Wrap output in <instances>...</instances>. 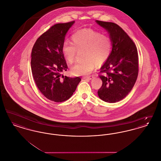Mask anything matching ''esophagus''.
<instances>
[{"label":"esophagus","instance_id":"34e87169","mask_svg":"<svg viewBox=\"0 0 161 161\" xmlns=\"http://www.w3.org/2000/svg\"><path fill=\"white\" fill-rule=\"evenodd\" d=\"M92 78H93V77H92V76L83 77V79H85V80H92Z\"/></svg>","mask_w":161,"mask_h":161}]
</instances>
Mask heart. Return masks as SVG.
Instances as JSON below:
<instances>
[{"label":"heart","mask_w":161,"mask_h":161,"mask_svg":"<svg viewBox=\"0 0 161 161\" xmlns=\"http://www.w3.org/2000/svg\"><path fill=\"white\" fill-rule=\"evenodd\" d=\"M73 44L65 42L61 47L66 60L72 64L76 57L77 51L83 50L84 61L74 65L71 72L75 75H89L95 66H100L108 59L112 52V42L106 35L98 31L87 29L78 31L71 37Z\"/></svg>","instance_id":"obj_1"}]
</instances>
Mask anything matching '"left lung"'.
Here are the masks:
<instances>
[{
    "instance_id": "left-lung-1",
    "label": "left lung",
    "mask_w": 161,
    "mask_h": 161,
    "mask_svg": "<svg viewBox=\"0 0 161 161\" xmlns=\"http://www.w3.org/2000/svg\"><path fill=\"white\" fill-rule=\"evenodd\" d=\"M107 30L112 50L107 61L101 68L103 84L98 97L105 102L113 103L124 99L131 91L138 75L136 46L127 34L117 24L96 20Z\"/></svg>"
}]
</instances>
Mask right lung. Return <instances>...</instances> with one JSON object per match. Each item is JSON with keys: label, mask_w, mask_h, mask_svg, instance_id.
Returning <instances> with one entry per match:
<instances>
[{"label": "right lung", "mask_w": 161, "mask_h": 161, "mask_svg": "<svg viewBox=\"0 0 161 161\" xmlns=\"http://www.w3.org/2000/svg\"><path fill=\"white\" fill-rule=\"evenodd\" d=\"M75 21L57 23L36 40L32 49L31 66L35 83L48 100L60 103L68 100L81 81L79 77H64L68 66L61 51L69 28Z\"/></svg>", "instance_id": "add662e5"}]
</instances>
